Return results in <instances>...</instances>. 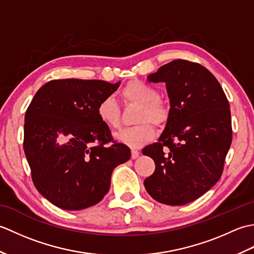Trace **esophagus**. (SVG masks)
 Instances as JSON below:
<instances>
[{"label":"esophagus","instance_id":"1","mask_svg":"<svg viewBox=\"0 0 254 254\" xmlns=\"http://www.w3.org/2000/svg\"><path fill=\"white\" fill-rule=\"evenodd\" d=\"M139 156V152L138 150H136V149H132V155H131V157H132V159H136L137 157Z\"/></svg>","mask_w":254,"mask_h":254}]
</instances>
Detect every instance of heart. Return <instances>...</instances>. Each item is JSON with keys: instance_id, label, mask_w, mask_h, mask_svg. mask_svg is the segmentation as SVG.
Listing matches in <instances>:
<instances>
[{"instance_id": "b5f03b06", "label": "heart", "mask_w": 254, "mask_h": 254, "mask_svg": "<svg viewBox=\"0 0 254 254\" xmlns=\"http://www.w3.org/2000/svg\"><path fill=\"white\" fill-rule=\"evenodd\" d=\"M159 93L153 85L134 79L128 82L121 90L124 104L139 106L135 127L119 132L116 138L128 147L138 148L155 136V128L150 122L161 127L169 118V108L158 98ZM97 116L106 127L117 130L121 127V111L115 98L107 96L97 106ZM149 121V123L147 121Z\"/></svg>"}]
</instances>
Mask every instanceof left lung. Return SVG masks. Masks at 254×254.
<instances>
[{
  "label": "left lung",
  "mask_w": 254,
  "mask_h": 254,
  "mask_svg": "<svg viewBox=\"0 0 254 254\" xmlns=\"http://www.w3.org/2000/svg\"><path fill=\"white\" fill-rule=\"evenodd\" d=\"M147 79L166 83L170 110L158 142L142 150L156 166L144 186L159 203L185 205L223 174L233 141L229 102L216 77L198 63L171 61Z\"/></svg>",
  "instance_id": "1"
}]
</instances>
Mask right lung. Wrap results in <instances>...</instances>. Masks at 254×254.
Here are the masks:
<instances>
[{
	"label": "right lung",
	"instance_id": "right-lung-1",
	"mask_svg": "<svg viewBox=\"0 0 254 254\" xmlns=\"http://www.w3.org/2000/svg\"><path fill=\"white\" fill-rule=\"evenodd\" d=\"M120 82L55 79L37 91L25 115L24 152L42 196L62 209L100 202L111 174L131 157L97 116V106Z\"/></svg>",
	"mask_w": 254,
	"mask_h": 254
}]
</instances>
